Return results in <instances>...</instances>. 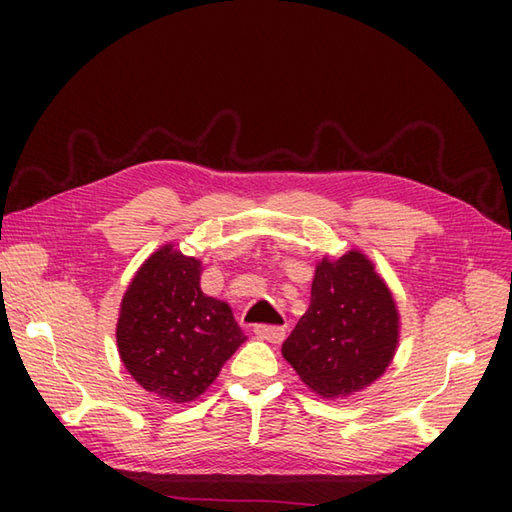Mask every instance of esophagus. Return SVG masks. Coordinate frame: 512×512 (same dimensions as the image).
I'll return each mask as SVG.
<instances>
[{
	"label": "esophagus",
	"instance_id": "esophagus-1",
	"mask_svg": "<svg viewBox=\"0 0 512 512\" xmlns=\"http://www.w3.org/2000/svg\"><path fill=\"white\" fill-rule=\"evenodd\" d=\"M255 334L268 343H281L286 339V328H281V325H255Z\"/></svg>",
	"mask_w": 512,
	"mask_h": 512
}]
</instances>
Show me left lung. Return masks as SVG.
I'll list each match as a JSON object with an SVG mask.
<instances>
[{"label": "left lung", "mask_w": 512, "mask_h": 512, "mask_svg": "<svg viewBox=\"0 0 512 512\" xmlns=\"http://www.w3.org/2000/svg\"><path fill=\"white\" fill-rule=\"evenodd\" d=\"M396 345V301L374 264L361 250H350L317 264L310 306L281 354L312 391L341 398L383 376Z\"/></svg>", "instance_id": "8db88e82"}]
</instances>
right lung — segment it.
I'll return each instance as SVG.
<instances>
[{
  "mask_svg": "<svg viewBox=\"0 0 512 512\" xmlns=\"http://www.w3.org/2000/svg\"><path fill=\"white\" fill-rule=\"evenodd\" d=\"M200 275V259L167 244L138 268L121 301V361L140 387L169 402L204 394L246 341L228 303L204 295Z\"/></svg>",
  "mask_w": 512,
  "mask_h": 512,
  "instance_id": "add662e5",
  "label": "right lung"
}]
</instances>
